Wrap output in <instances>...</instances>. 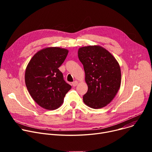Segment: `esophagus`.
I'll return each instance as SVG.
<instances>
[{
    "label": "esophagus",
    "instance_id": "obj_1",
    "mask_svg": "<svg viewBox=\"0 0 152 152\" xmlns=\"http://www.w3.org/2000/svg\"><path fill=\"white\" fill-rule=\"evenodd\" d=\"M77 84H78V82L76 81H75L72 83V86H73V87H75V86H76L77 85Z\"/></svg>",
    "mask_w": 152,
    "mask_h": 152
}]
</instances>
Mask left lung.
I'll list each match as a JSON object with an SVG mask.
<instances>
[{
  "instance_id": "8db88e82",
  "label": "left lung",
  "mask_w": 152,
  "mask_h": 152,
  "mask_svg": "<svg viewBox=\"0 0 152 152\" xmlns=\"http://www.w3.org/2000/svg\"><path fill=\"white\" fill-rule=\"evenodd\" d=\"M78 58L85 71L88 91L83 96L85 104L94 109L107 106L121 86V73L117 60L99 45L79 48Z\"/></svg>"
}]
</instances>
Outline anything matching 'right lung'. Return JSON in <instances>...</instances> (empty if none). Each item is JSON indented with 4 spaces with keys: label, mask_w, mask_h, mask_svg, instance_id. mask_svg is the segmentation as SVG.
<instances>
[{
    "label": "right lung",
    "mask_w": 152,
    "mask_h": 152,
    "mask_svg": "<svg viewBox=\"0 0 152 152\" xmlns=\"http://www.w3.org/2000/svg\"><path fill=\"white\" fill-rule=\"evenodd\" d=\"M68 53L67 49L60 47L45 48L32 57L26 67L27 89L37 104L46 110L59 108L71 88L58 69Z\"/></svg>",
    "instance_id": "1"
}]
</instances>
